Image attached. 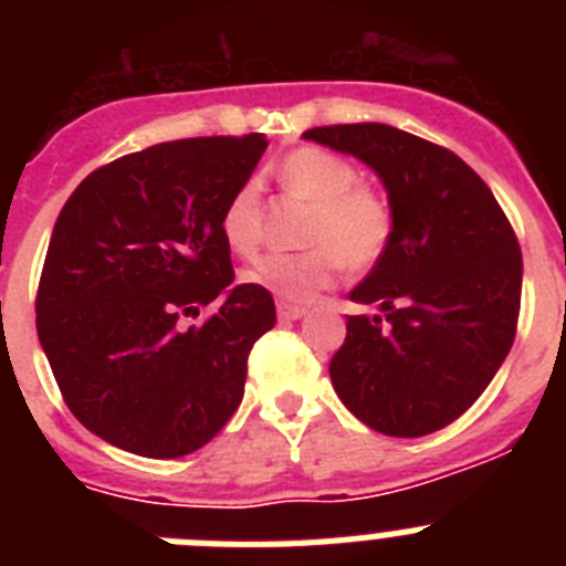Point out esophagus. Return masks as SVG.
<instances>
[{
    "label": "esophagus",
    "mask_w": 566,
    "mask_h": 566,
    "mask_svg": "<svg viewBox=\"0 0 566 566\" xmlns=\"http://www.w3.org/2000/svg\"><path fill=\"white\" fill-rule=\"evenodd\" d=\"M277 317L283 319V323H292V319L306 317V306H297V303H283V300H280V303H277Z\"/></svg>",
    "instance_id": "34e87169"
}]
</instances>
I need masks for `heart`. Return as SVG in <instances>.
Masks as SVG:
<instances>
[{"label":"heart","mask_w":566,"mask_h":566,"mask_svg":"<svg viewBox=\"0 0 566 566\" xmlns=\"http://www.w3.org/2000/svg\"><path fill=\"white\" fill-rule=\"evenodd\" d=\"M277 181L300 201L312 203L300 254H266L243 272L249 286L283 303H308L334 286L339 269H374L394 238V209L382 192L359 184L348 158L323 147H300L277 164ZM221 234L234 254L258 252L263 203L254 181H243L221 212Z\"/></svg>","instance_id":"b5f03b06"}]
</instances>
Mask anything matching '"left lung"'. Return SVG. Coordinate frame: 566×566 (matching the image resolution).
<instances>
[{
  "label": "left lung",
  "instance_id": "8db88e82",
  "mask_svg": "<svg viewBox=\"0 0 566 566\" xmlns=\"http://www.w3.org/2000/svg\"><path fill=\"white\" fill-rule=\"evenodd\" d=\"M371 167L394 209V238L348 297L377 303L348 317L332 357L334 391L385 437H424L496 377L516 337L522 249L488 184L451 149L388 124L303 133Z\"/></svg>",
  "mask_w": 566,
  "mask_h": 566
}]
</instances>
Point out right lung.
<instances>
[{
  "instance_id": "right-lung-1",
  "label": "right lung",
  "mask_w": 566,
  "mask_h": 566,
  "mask_svg": "<svg viewBox=\"0 0 566 566\" xmlns=\"http://www.w3.org/2000/svg\"><path fill=\"white\" fill-rule=\"evenodd\" d=\"M266 147L263 133L155 144L90 172L59 212L36 332L67 408L104 442L178 459L238 411L274 300L232 286L221 212ZM209 302L203 327L180 326Z\"/></svg>"
}]
</instances>
